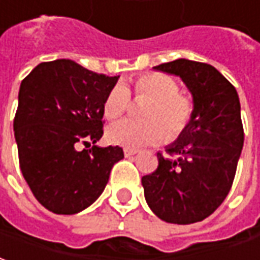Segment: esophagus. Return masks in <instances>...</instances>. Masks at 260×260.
I'll return each instance as SVG.
<instances>
[{
    "instance_id": "obj_1",
    "label": "esophagus",
    "mask_w": 260,
    "mask_h": 260,
    "mask_svg": "<svg viewBox=\"0 0 260 260\" xmlns=\"http://www.w3.org/2000/svg\"><path fill=\"white\" fill-rule=\"evenodd\" d=\"M137 152H139V150H136V148H124V155L126 156L136 155Z\"/></svg>"
}]
</instances>
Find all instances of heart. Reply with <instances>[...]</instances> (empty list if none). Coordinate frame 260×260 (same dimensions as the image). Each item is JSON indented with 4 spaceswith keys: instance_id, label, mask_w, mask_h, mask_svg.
<instances>
[{
    "instance_id": "b5f03b06",
    "label": "heart",
    "mask_w": 260,
    "mask_h": 260,
    "mask_svg": "<svg viewBox=\"0 0 260 260\" xmlns=\"http://www.w3.org/2000/svg\"><path fill=\"white\" fill-rule=\"evenodd\" d=\"M134 91L139 96L150 98L143 108L145 119H121L112 123L106 136L110 143L128 148L158 143L168 134L178 137L189 126L193 116V104L179 95L178 84L165 74H145L137 78ZM130 106V92L126 85L116 84L104 102L108 119L121 116Z\"/></svg>"
}]
</instances>
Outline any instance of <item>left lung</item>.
<instances>
[{"label":"left lung","mask_w":260,"mask_h":260,"mask_svg":"<svg viewBox=\"0 0 260 260\" xmlns=\"http://www.w3.org/2000/svg\"><path fill=\"white\" fill-rule=\"evenodd\" d=\"M176 75L192 93L193 116L185 132L158 156L155 172L141 179L152 213L172 224L204 220L227 198L244 145L237 89L206 62L178 58L154 67Z\"/></svg>","instance_id":"obj_1"}]
</instances>
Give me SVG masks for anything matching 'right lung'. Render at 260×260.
Segmentation results:
<instances>
[{"mask_svg": "<svg viewBox=\"0 0 260 260\" xmlns=\"http://www.w3.org/2000/svg\"><path fill=\"white\" fill-rule=\"evenodd\" d=\"M117 80L60 58L40 62L21 82L14 132L22 175L56 214L89 207L124 158L119 145L78 150L102 137L104 102Z\"/></svg>", "mask_w": 260, "mask_h": 260, "instance_id": "obj_1", "label": "right lung"}]
</instances>
